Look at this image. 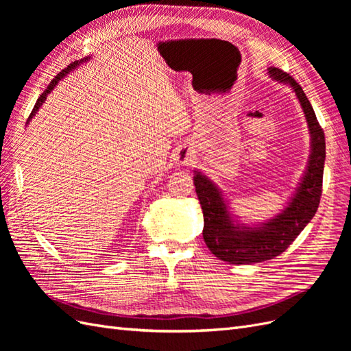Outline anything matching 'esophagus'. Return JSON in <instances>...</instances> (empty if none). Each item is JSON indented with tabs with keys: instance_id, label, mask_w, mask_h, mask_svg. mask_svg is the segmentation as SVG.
Segmentation results:
<instances>
[{
	"instance_id": "esophagus-1",
	"label": "esophagus",
	"mask_w": 351,
	"mask_h": 351,
	"mask_svg": "<svg viewBox=\"0 0 351 351\" xmlns=\"http://www.w3.org/2000/svg\"><path fill=\"white\" fill-rule=\"evenodd\" d=\"M196 162V154L193 149L190 147H182L178 149L177 155H176V164L177 165H192Z\"/></svg>"
}]
</instances>
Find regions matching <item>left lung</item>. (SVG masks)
I'll return each mask as SVG.
<instances>
[{"instance_id":"1","label":"left lung","mask_w":351,"mask_h":351,"mask_svg":"<svg viewBox=\"0 0 351 351\" xmlns=\"http://www.w3.org/2000/svg\"><path fill=\"white\" fill-rule=\"evenodd\" d=\"M269 77L287 84L303 110L311 134V152L303 176L285 206L267 221L247 224L232 212L222 190L199 169L193 183L204 212V240L208 249L221 261L249 265L269 261L281 254L303 228L309 224L319 206L325 164V134L316 120L312 105L299 83L277 67H268Z\"/></svg>"}]
</instances>
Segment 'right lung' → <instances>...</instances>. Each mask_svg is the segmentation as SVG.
<instances>
[{"mask_svg": "<svg viewBox=\"0 0 351 351\" xmlns=\"http://www.w3.org/2000/svg\"><path fill=\"white\" fill-rule=\"evenodd\" d=\"M90 60H92V57H90V56H88L86 58H82V60L74 61L73 64H70L67 69H64V70H62L60 74H57L56 79H52V80H51V83L48 84V88H47L44 92H42V95H40V97L38 98V101H36V104H35L34 110H32V112H30V115H29V119H27L26 125H27V124L32 121V119H34V117L38 114L39 108H40L42 105H44V102L47 101V97H48V95H49L52 90L56 89V86H57V84L60 83V80H62V79H64V77L67 76L69 73H71V71H74L76 69H79L82 64H84V62H88V61H90Z\"/></svg>", "mask_w": 351, "mask_h": 351, "instance_id": "obj_1", "label": "right lung"}]
</instances>
